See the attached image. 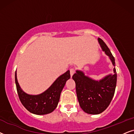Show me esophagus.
<instances>
[{
	"label": "esophagus",
	"instance_id": "obj_1",
	"mask_svg": "<svg viewBox=\"0 0 134 134\" xmlns=\"http://www.w3.org/2000/svg\"><path fill=\"white\" fill-rule=\"evenodd\" d=\"M70 75L72 76L75 73V68H71L70 69Z\"/></svg>",
	"mask_w": 134,
	"mask_h": 134
}]
</instances>
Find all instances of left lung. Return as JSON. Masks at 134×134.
I'll return each instance as SVG.
<instances>
[{
  "label": "left lung",
  "instance_id": "obj_1",
  "mask_svg": "<svg viewBox=\"0 0 134 134\" xmlns=\"http://www.w3.org/2000/svg\"><path fill=\"white\" fill-rule=\"evenodd\" d=\"M102 49L109 56L115 66V58L101 38H98ZM114 74L109 75L100 81H95L85 76L83 72L76 70L72 76L75 82L76 92L80 107L86 113L91 115L101 113L107 109L115 94L117 81L116 69Z\"/></svg>",
  "mask_w": 134,
  "mask_h": 134
}]
</instances>
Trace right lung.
I'll return each instance as SVG.
<instances>
[{
  "label": "right lung",
  "instance_id": "add662e5",
  "mask_svg": "<svg viewBox=\"0 0 134 134\" xmlns=\"http://www.w3.org/2000/svg\"><path fill=\"white\" fill-rule=\"evenodd\" d=\"M70 78V71L57 78L47 90L38 95H29L23 91L19 86L15 72V83L19 100L23 106L32 113L46 115L54 111L59 101L60 93L67 80Z\"/></svg>",
  "mask_w": 134,
  "mask_h": 134
}]
</instances>
